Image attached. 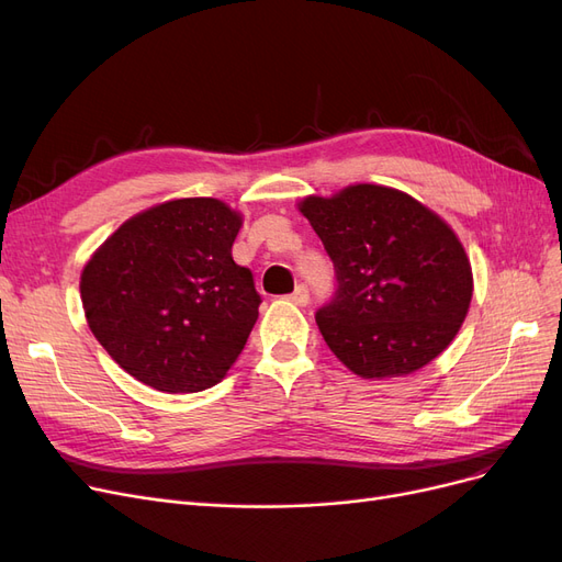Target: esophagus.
<instances>
[{
	"label": "esophagus",
	"instance_id": "esophagus-1",
	"mask_svg": "<svg viewBox=\"0 0 562 562\" xmlns=\"http://www.w3.org/2000/svg\"><path fill=\"white\" fill-rule=\"evenodd\" d=\"M288 300H291L293 304H297V307H304V304L310 302V288L304 285V283H300V285L295 288V291H293L291 295H288Z\"/></svg>",
	"mask_w": 562,
	"mask_h": 562
}]
</instances>
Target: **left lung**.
<instances>
[{
    "mask_svg": "<svg viewBox=\"0 0 562 562\" xmlns=\"http://www.w3.org/2000/svg\"><path fill=\"white\" fill-rule=\"evenodd\" d=\"M310 220L335 267L337 288L316 312L330 351L366 380L411 375L462 328L473 277L457 234L411 194L351 184L307 196Z\"/></svg>",
    "mask_w": 562,
    "mask_h": 562,
    "instance_id": "1",
    "label": "left lung"
}]
</instances>
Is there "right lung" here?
I'll list each match as a JSON object with an SVG mask.
<instances>
[{"instance_id":"1","label":"right lung","mask_w":562,"mask_h":562,"mask_svg":"<svg viewBox=\"0 0 562 562\" xmlns=\"http://www.w3.org/2000/svg\"><path fill=\"white\" fill-rule=\"evenodd\" d=\"M227 203L176 199L126 220L81 271L89 328L138 382L166 394L215 386L239 359L260 295L232 244Z\"/></svg>"}]
</instances>
